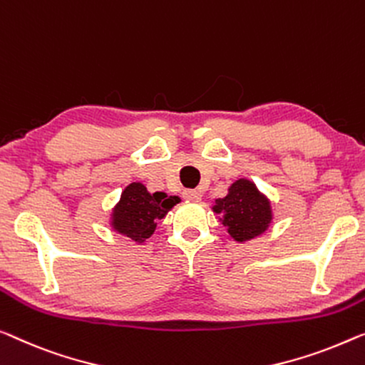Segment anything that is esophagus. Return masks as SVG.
<instances>
[{"instance_id":"esophagus-1","label":"esophagus","mask_w":365,"mask_h":365,"mask_svg":"<svg viewBox=\"0 0 365 365\" xmlns=\"http://www.w3.org/2000/svg\"><path fill=\"white\" fill-rule=\"evenodd\" d=\"M183 198L190 200V201H200L201 195H200V192H197V190H185Z\"/></svg>"}]
</instances>
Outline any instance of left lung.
<instances>
[{"mask_svg": "<svg viewBox=\"0 0 365 365\" xmlns=\"http://www.w3.org/2000/svg\"><path fill=\"white\" fill-rule=\"evenodd\" d=\"M213 211L222 215V225L237 242L260 236L272 221L269 200L246 178H239L232 183L226 197L215 201Z\"/></svg>", "mask_w": 365, "mask_h": 365, "instance_id": "obj_1", "label": "left lung"}]
</instances>
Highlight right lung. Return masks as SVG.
Masks as SVG:
<instances>
[{
	"label": "right lung",
	"mask_w": 365,
	"mask_h": 365,
	"mask_svg": "<svg viewBox=\"0 0 365 365\" xmlns=\"http://www.w3.org/2000/svg\"><path fill=\"white\" fill-rule=\"evenodd\" d=\"M178 201V197H167L162 192L149 193L143 183H130L113 210V230L135 242H144L154 235L157 221L165 217Z\"/></svg>",
	"instance_id": "add662e5"
}]
</instances>
